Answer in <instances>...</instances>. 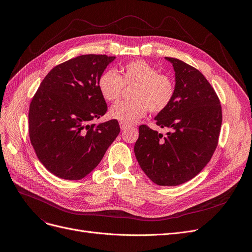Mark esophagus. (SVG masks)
Masks as SVG:
<instances>
[{
  "mask_svg": "<svg viewBox=\"0 0 252 252\" xmlns=\"http://www.w3.org/2000/svg\"><path fill=\"white\" fill-rule=\"evenodd\" d=\"M120 126H121V129H122V130H125V129H126V128L128 127L127 125H125V124H123V123H120Z\"/></svg>",
  "mask_w": 252,
  "mask_h": 252,
  "instance_id": "34e87169",
  "label": "esophagus"
}]
</instances>
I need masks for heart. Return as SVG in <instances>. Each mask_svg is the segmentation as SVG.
I'll use <instances>...</instances> for the list:
<instances>
[{
	"label": "heart",
	"instance_id": "1",
	"mask_svg": "<svg viewBox=\"0 0 252 252\" xmlns=\"http://www.w3.org/2000/svg\"><path fill=\"white\" fill-rule=\"evenodd\" d=\"M121 77L115 69H106L98 79L101 96L109 101L117 100L126 86H134L130 101H119L110 110L111 118L125 125H132L145 117L149 110L158 114L165 111L175 95L173 79L159 74L157 67L146 61L136 60L122 68Z\"/></svg>",
	"mask_w": 252,
	"mask_h": 252
}]
</instances>
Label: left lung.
<instances>
[{
    "label": "left lung",
    "mask_w": 252,
    "mask_h": 252,
    "mask_svg": "<svg viewBox=\"0 0 252 252\" xmlns=\"http://www.w3.org/2000/svg\"><path fill=\"white\" fill-rule=\"evenodd\" d=\"M175 73V95L155 118L165 135L139 126L134 155L140 168L158 186L175 187L197 175L218 147L222 122L220 98L195 67L167 58Z\"/></svg>",
    "instance_id": "1"
}]
</instances>
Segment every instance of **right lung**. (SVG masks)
Wrapping results in <instances>:
<instances>
[{"mask_svg": "<svg viewBox=\"0 0 252 252\" xmlns=\"http://www.w3.org/2000/svg\"><path fill=\"white\" fill-rule=\"evenodd\" d=\"M115 59L83 55L56 65L31 101V143L42 164L58 177L87 176L121 131L117 120L90 125L107 111L98 79Z\"/></svg>", "mask_w": 252, "mask_h": 252, "instance_id": "1", "label": "right lung"}]
</instances>
